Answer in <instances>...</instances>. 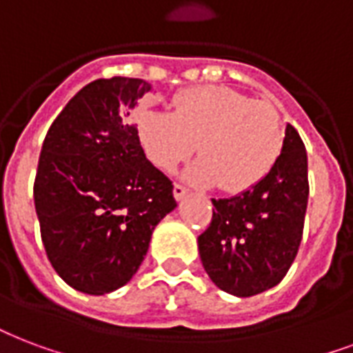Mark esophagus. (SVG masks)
Masks as SVG:
<instances>
[{
	"label": "esophagus",
	"instance_id": "obj_1",
	"mask_svg": "<svg viewBox=\"0 0 353 353\" xmlns=\"http://www.w3.org/2000/svg\"><path fill=\"white\" fill-rule=\"evenodd\" d=\"M185 196H187V188L183 187V185H177L176 183V185H174V198L179 201V200H183Z\"/></svg>",
	"mask_w": 353,
	"mask_h": 353
}]
</instances>
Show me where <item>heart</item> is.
Returning <instances> with one entry per match:
<instances>
[{
  "label": "heart",
  "mask_w": 353,
  "mask_h": 353,
  "mask_svg": "<svg viewBox=\"0 0 353 353\" xmlns=\"http://www.w3.org/2000/svg\"><path fill=\"white\" fill-rule=\"evenodd\" d=\"M146 157L165 172L176 170L198 144V159L185 179L219 185L236 194L272 170L283 148V123L276 107L228 87H196L177 92L172 112L142 111L134 118Z\"/></svg>",
  "instance_id": "obj_1"
}]
</instances>
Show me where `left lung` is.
Here are the masks:
<instances>
[{
    "label": "left lung",
    "instance_id": "obj_1",
    "mask_svg": "<svg viewBox=\"0 0 353 353\" xmlns=\"http://www.w3.org/2000/svg\"><path fill=\"white\" fill-rule=\"evenodd\" d=\"M307 196V153L287 123L272 170L241 194L212 200L211 224L198 236L212 283L239 298L276 287L298 254Z\"/></svg>",
    "mask_w": 353,
    "mask_h": 353
}]
</instances>
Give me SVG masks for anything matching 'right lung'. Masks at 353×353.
<instances>
[{"instance_id":"1","label":"right lung","mask_w":353,"mask_h":353,"mask_svg":"<svg viewBox=\"0 0 353 353\" xmlns=\"http://www.w3.org/2000/svg\"><path fill=\"white\" fill-rule=\"evenodd\" d=\"M144 79H96L46 134L34 209L51 266L85 294L120 289L144 261L155 225L176 209L174 185L146 159L129 112Z\"/></svg>"}]
</instances>
